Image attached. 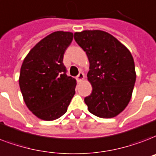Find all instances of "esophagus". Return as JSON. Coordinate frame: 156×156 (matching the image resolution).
<instances>
[{
  "label": "esophagus",
  "mask_w": 156,
  "mask_h": 156,
  "mask_svg": "<svg viewBox=\"0 0 156 156\" xmlns=\"http://www.w3.org/2000/svg\"><path fill=\"white\" fill-rule=\"evenodd\" d=\"M84 78H85L84 73H82V72H80V73H78V75L77 76V81H78V83H80V82L84 80Z\"/></svg>",
  "instance_id": "esophagus-1"
}]
</instances>
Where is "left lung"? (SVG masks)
Returning <instances> with one entry per match:
<instances>
[{
	"instance_id": "obj_1",
	"label": "left lung",
	"mask_w": 156,
	"mask_h": 156,
	"mask_svg": "<svg viewBox=\"0 0 156 156\" xmlns=\"http://www.w3.org/2000/svg\"><path fill=\"white\" fill-rule=\"evenodd\" d=\"M74 39L90 63L87 80L92 91L84 99L89 112L103 119L117 116L130 101L136 82L131 52L114 36L101 30L75 33Z\"/></svg>"
}]
</instances>
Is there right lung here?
<instances>
[{
	"label": "right lung",
	"mask_w": 156,
	"mask_h": 156,
	"mask_svg": "<svg viewBox=\"0 0 156 156\" xmlns=\"http://www.w3.org/2000/svg\"><path fill=\"white\" fill-rule=\"evenodd\" d=\"M73 37L70 32H54L36 44L23 59L19 78L23 98L28 110L42 120L65 115L75 94L76 80L66 75L63 64Z\"/></svg>",
	"instance_id": "right-lung-1"
}]
</instances>
